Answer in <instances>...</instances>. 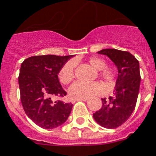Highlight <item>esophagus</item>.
<instances>
[{
    "label": "esophagus",
    "instance_id": "esophagus-1",
    "mask_svg": "<svg viewBox=\"0 0 156 156\" xmlns=\"http://www.w3.org/2000/svg\"><path fill=\"white\" fill-rule=\"evenodd\" d=\"M87 98H79V99H75L74 101H87Z\"/></svg>",
    "mask_w": 156,
    "mask_h": 156
}]
</instances>
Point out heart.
Segmentation results:
<instances>
[{"mask_svg": "<svg viewBox=\"0 0 156 156\" xmlns=\"http://www.w3.org/2000/svg\"><path fill=\"white\" fill-rule=\"evenodd\" d=\"M89 64L93 68L99 70V76L101 79L105 82L108 86L115 84L116 80V71L112 68L106 67L107 62L104 59L94 56L89 60ZM76 64L73 61L66 62L58 72V79L62 84L67 85L73 80L75 77L74 69ZM104 90L103 86L100 83H83L76 82L70 86L69 89V94L73 99L79 98H88L93 95H96L102 92Z\"/></svg>", "mask_w": 156, "mask_h": 156, "instance_id": "1", "label": "heart"}]
</instances>
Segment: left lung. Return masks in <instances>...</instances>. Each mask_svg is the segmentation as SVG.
Returning <instances> with one entry per match:
<instances>
[{
    "label": "left lung",
    "mask_w": 156,
    "mask_h": 156,
    "mask_svg": "<svg viewBox=\"0 0 156 156\" xmlns=\"http://www.w3.org/2000/svg\"><path fill=\"white\" fill-rule=\"evenodd\" d=\"M113 61L118 69L113 96L102 100V107L93 113L99 125L107 129H116L126 122L135 108L141 76L138 61L126 51L108 48L99 51Z\"/></svg>",
    "instance_id": "1"
}]
</instances>
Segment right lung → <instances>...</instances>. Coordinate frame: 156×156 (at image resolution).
<instances>
[{
	"mask_svg": "<svg viewBox=\"0 0 156 156\" xmlns=\"http://www.w3.org/2000/svg\"><path fill=\"white\" fill-rule=\"evenodd\" d=\"M70 56L44 55L24 60L18 76L20 99L26 114L43 129H50L65 123L73 104L61 98L67 93L59 83L58 72ZM58 100H55V98Z\"/></svg>",
	"mask_w": 156,
	"mask_h": 156,
	"instance_id": "add662e5",
	"label": "right lung"
}]
</instances>
